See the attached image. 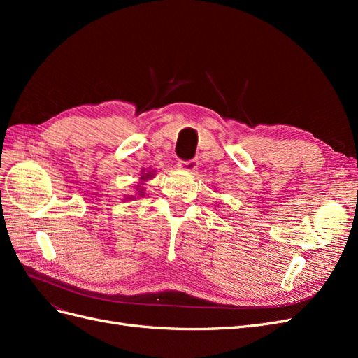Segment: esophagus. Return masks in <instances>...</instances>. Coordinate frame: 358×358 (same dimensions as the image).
<instances>
[{"mask_svg": "<svg viewBox=\"0 0 358 358\" xmlns=\"http://www.w3.org/2000/svg\"><path fill=\"white\" fill-rule=\"evenodd\" d=\"M199 169V161L197 159H191V161H180L179 162V170L192 173Z\"/></svg>", "mask_w": 358, "mask_h": 358, "instance_id": "1", "label": "esophagus"}]
</instances>
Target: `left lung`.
Returning <instances> with one entry per match:
<instances>
[{"mask_svg":"<svg viewBox=\"0 0 358 358\" xmlns=\"http://www.w3.org/2000/svg\"><path fill=\"white\" fill-rule=\"evenodd\" d=\"M215 206H216V204H215Z\"/></svg>","mask_w":358,"mask_h":358,"instance_id":"8db88e82","label":"left lung"}]
</instances>
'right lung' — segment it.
<instances>
[{"label":"right lung","mask_w":358,"mask_h":358,"mask_svg":"<svg viewBox=\"0 0 358 358\" xmlns=\"http://www.w3.org/2000/svg\"><path fill=\"white\" fill-rule=\"evenodd\" d=\"M152 178H155V171H148L145 173V170L142 171V178H140V185H137V192L134 194V196H127L125 200H134L136 196L138 197H143L145 196V182L150 180Z\"/></svg>","instance_id":"obj_1"}]
</instances>
